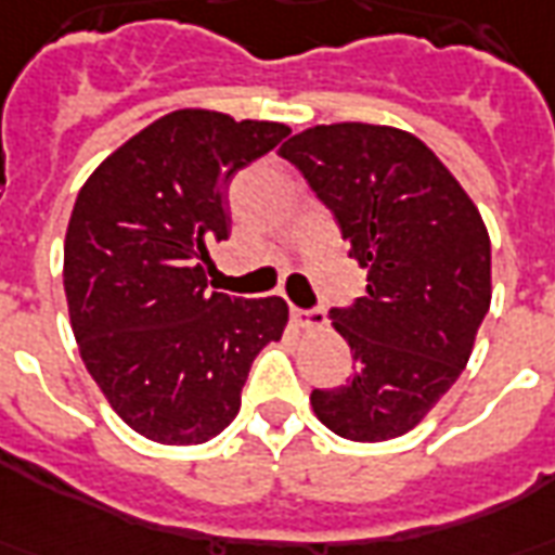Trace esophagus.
<instances>
[{
	"instance_id": "1",
	"label": "esophagus",
	"mask_w": 555,
	"mask_h": 555,
	"mask_svg": "<svg viewBox=\"0 0 555 555\" xmlns=\"http://www.w3.org/2000/svg\"><path fill=\"white\" fill-rule=\"evenodd\" d=\"M291 314L302 330H323L326 326V311L323 309H291Z\"/></svg>"
}]
</instances>
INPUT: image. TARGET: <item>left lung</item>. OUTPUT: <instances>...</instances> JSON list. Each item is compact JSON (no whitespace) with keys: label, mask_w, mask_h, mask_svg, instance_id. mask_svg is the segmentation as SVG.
I'll use <instances>...</instances> for the list:
<instances>
[{"label":"left lung","mask_w":555,"mask_h":555,"mask_svg":"<svg viewBox=\"0 0 555 555\" xmlns=\"http://www.w3.org/2000/svg\"><path fill=\"white\" fill-rule=\"evenodd\" d=\"M367 267V294L332 309L356 373L311 391L320 424L388 441L424 421L465 371L491 306V241L474 199L424 141L391 126L332 122L282 150Z\"/></svg>","instance_id":"1"}]
</instances>
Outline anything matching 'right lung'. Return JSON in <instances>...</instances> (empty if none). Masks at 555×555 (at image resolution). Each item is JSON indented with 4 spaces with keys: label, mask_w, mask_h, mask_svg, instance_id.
Here are the masks:
<instances>
[{
    "label": "right lung",
    "mask_w": 555,
    "mask_h": 555,
    "mask_svg": "<svg viewBox=\"0 0 555 555\" xmlns=\"http://www.w3.org/2000/svg\"><path fill=\"white\" fill-rule=\"evenodd\" d=\"M291 129L182 108L111 152L76 196L64 291L85 367L158 444H205L235 421L253 361L282 338V297L208 291L229 237L225 188Z\"/></svg>",
    "instance_id": "add662e5"
}]
</instances>
